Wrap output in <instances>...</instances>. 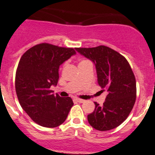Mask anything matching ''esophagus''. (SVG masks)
I'll return each mask as SVG.
<instances>
[{
  "label": "esophagus",
  "mask_w": 155,
  "mask_h": 155,
  "mask_svg": "<svg viewBox=\"0 0 155 155\" xmlns=\"http://www.w3.org/2000/svg\"><path fill=\"white\" fill-rule=\"evenodd\" d=\"M77 102H78V103H84V100H81V99H79V98H75L74 99Z\"/></svg>",
  "instance_id": "34e87169"
}]
</instances>
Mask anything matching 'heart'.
<instances>
[{"label":"heart","mask_w":155,"mask_h":155,"mask_svg":"<svg viewBox=\"0 0 155 155\" xmlns=\"http://www.w3.org/2000/svg\"><path fill=\"white\" fill-rule=\"evenodd\" d=\"M85 61H87V60H81V61L80 63H83V62H85Z\"/></svg>","instance_id":"heart-1"}]
</instances>
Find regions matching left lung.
Returning <instances> with one entry per match:
<instances>
[{
    "instance_id": "obj_1",
    "label": "left lung",
    "mask_w": 155,
    "mask_h": 155,
    "mask_svg": "<svg viewBox=\"0 0 155 155\" xmlns=\"http://www.w3.org/2000/svg\"><path fill=\"white\" fill-rule=\"evenodd\" d=\"M78 52L89 59L96 66L98 84L107 92L102 106L88 115L94 129L108 131L119 126L128 117L137 98L136 78L129 62L123 55L104 45L76 48Z\"/></svg>"
}]
</instances>
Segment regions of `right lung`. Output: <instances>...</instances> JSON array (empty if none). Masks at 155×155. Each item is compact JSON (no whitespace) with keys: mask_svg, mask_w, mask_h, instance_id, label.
<instances>
[{"mask_svg":"<svg viewBox=\"0 0 155 155\" xmlns=\"http://www.w3.org/2000/svg\"><path fill=\"white\" fill-rule=\"evenodd\" d=\"M71 48L42 43L25 52L15 74V91L22 108L38 125L55 128L63 124L74 105L71 97L54 95L59 66L75 55Z\"/></svg>","mask_w":155,"mask_h":155,"instance_id":"right-lung-1","label":"right lung"}]
</instances>
